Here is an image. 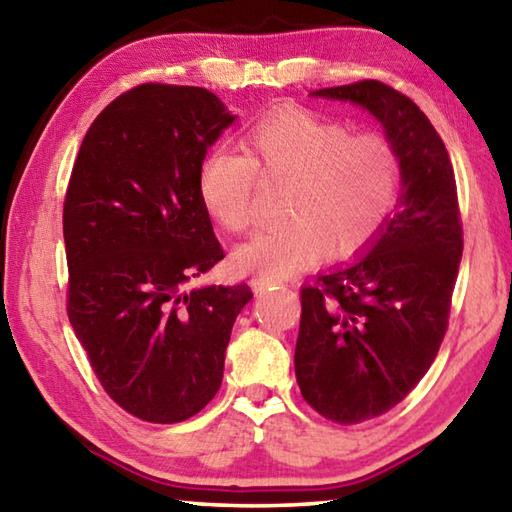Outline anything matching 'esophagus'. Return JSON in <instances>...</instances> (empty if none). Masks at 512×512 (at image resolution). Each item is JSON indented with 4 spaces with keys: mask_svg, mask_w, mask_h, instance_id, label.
Here are the masks:
<instances>
[{
    "mask_svg": "<svg viewBox=\"0 0 512 512\" xmlns=\"http://www.w3.org/2000/svg\"><path fill=\"white\" fill-rule=\"evenodd\" d=\"M250 284H253V291H255V293L271 291V289L275 287V282H273V280H268V277H255V280L250 282Z\"/></svg>",
    "mask_w": 512,
    "mask_h": 512,
    "instance_id": "34e87169",
    "label": "esophagus"
}]
</instances>
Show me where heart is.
Segmentation results:
<instances>
[{"label": "heart", "mask_w": 512, "mask_h": 512, "mask_svg": "<svg viewBox=\"0 0 512 512\" xmlns=\"http://www.w3.org/2000/svg\"><path fill=\"white\" fill-rule=\"evenodd\" d=\"M246 153L214 149L198 169L207 214L230 232L257 221V171L291 180L287 223L257 232L237 250V264L280 282L314 266L329 246L352 255L379 235L400 198L402 167L379 133H357L309 110H277L250 128Z\"/></svg>", "instance_id": "heart-1"}]
</instances>
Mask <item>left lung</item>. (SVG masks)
Segmentation results:
<instances>
[{"mask_svg": "<svg viewBox=\"0 0 512 512\" xmlns=\"http://www.w3.org/2000/svg\"><path fill=\"white\" fill-rule=\"evenodd\" d=\"M366 108L402 167V194L368 253L302 287L296 379L339 424L391 411L436 359L463 255L454 167L427 115L381 81L311 92Z\"/></svg>", "mask_w": 512, "mask_h": 512, "instance_id": "1", "label": "left lung"}]
</instances>
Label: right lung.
Masks as SVG:
<instances>
[{
  "label": "right lung",
  "instance_id": "1",
  "mask_svg": "<svg viewBox=\"0 0 512 512\" xmlns=\"http://www.w3.org/2000/svg\"><path fill=\"white\" fill-rule=\"evenodd\" d=\"M232 121L210 90L142 83L92 121L69 178V323L103 391L146 422L205 409L253 298L246 282L185 291L223 259L198 169Z\"/></svg>",
  "mask_w": 512,
  "mask_h": 512
}]
</instances>
